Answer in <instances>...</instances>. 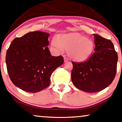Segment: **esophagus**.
Instances as JSON below:
<instances>
[{
  "instance_id": "1",
  "label": "esophagus",
  "mask_w": 122,
  "mask_h": 122,
  "mask_svg": "<svg viewBox=\"0 0 122 122\" xmlns=\"http://www.w3.org/2000/svg\"><path fill=\"white\" fill-rule=\"evenodd\" d=\"M68 61V58H67L66 57H64V61H65V62H67Z\"/></svg>"
}]
</instances>
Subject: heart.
<instances>
[{
	"label": "heart",
	"mask_w": 122,
	"mask_h": 122,
	"mask_svg": "<svg viewBox=\"0 0 122 122\" xmlns=\"http://www.w3.org/2000/svg\"><path fill=\"white\" fill-rule=\"evenodd\" d=\"M51 44L58 51H68L69 56L77 61L88 59L94 49L92 41L78 33L62 34L57 38L54 37Z\"/></svg>",
	"instance_id": "obj_1"
}]
</instances>
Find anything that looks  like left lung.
I'll list each match as a JSON object with an SVG mask.
<instances>
[{"label": "left lung", "instance_id": "1", "mask_svg": "<svg viewBox=\"0 0 122 122\" xmlns=\"http://www.w3.org/2000/svg\"><path fill=\"white\" fill-rule=\"evenodd\" d=\"M94 52L83 62L72 61L71 79L79 90L97 92L110 85L117 71L118 55L110 40L94 34Z\"/></svg>", "mask_w": 122, "mask_h": 122}]
</instances>
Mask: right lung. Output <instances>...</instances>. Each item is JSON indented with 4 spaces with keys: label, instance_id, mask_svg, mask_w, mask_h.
<instances>
[{
    "label": "right lung",
    "instance_id": "1",
    "mask_svg": "<svg viewBox=\"0 0 122 122\" xmlns=\"http://www.w3.org/2000/svg\"><path fill=\"white\" fill-rule=\"evenodd\" d=\"M49 34L30 32L13 40L7 49L6 63L10 78L15 86L35 93L49 86L52 73L63 63L62 56L51 55Z\"/></svg>",
    "mask_w": 122,
    "mask_h": 122
}]
</instances>
